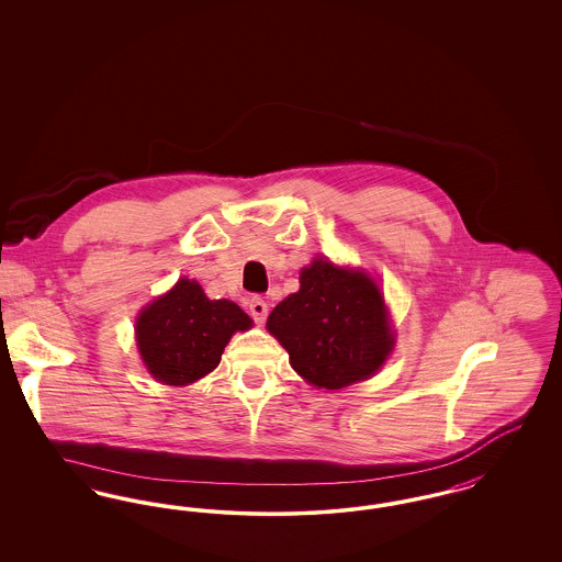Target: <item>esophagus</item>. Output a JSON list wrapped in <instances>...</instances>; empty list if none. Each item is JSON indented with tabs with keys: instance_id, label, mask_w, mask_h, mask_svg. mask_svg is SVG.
Wrapping results in <instances>:
<instances>
[{
	"instance_id": "obj_1",
	"label": "esophagus",
	"mask_w": 562,
	"mask_h": 562,
	"mask_svg": "<svg viewBox=\"0 0 562 562\" xmlns=\"http://www.w3.org/2000/svg\"><path fill=\"white\" fill-rule=\"evenodd\" d=\"M248 310H250V316L255 318V322L263 324L268 318V303L261 299V296H252L250 303H248Z\"/></svg>"
}]
</instances>
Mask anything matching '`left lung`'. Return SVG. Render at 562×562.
I'll list each match as a JSON object with an SVG mask.
<instances>
[{"label":"left lung","instance_id":"8db88e82","mask_svg":"<svg viewBox=\"0 0 562 562\" xmlns=\"http://www.w3.org/2000/svg\"><path fill=\"white\" fill-rule=\"evenodd\" d=\"M299 280V293L278 303L268 318V330L289 351L294 371L326 390L379 371L394 335L373 280L326 259L303 269Z\"/></svg>","mask_w":562,"mask_h":562}]
</instances>
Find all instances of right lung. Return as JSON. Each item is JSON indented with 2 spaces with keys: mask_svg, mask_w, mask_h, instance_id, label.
I'll return each mask as SVG.
<instances>
[{
  "mask_svg": "<svg viewBox=\"0 0 562 562\" xmlns=\"http://www.w3.org/2000/svg\"><path fill=\"white\" fill-rule=\"evenodd\" d=\"M250 324L234 301H211L198 282L183 278L140 312L136 344L158 381L188 385L214 371L232 335Z\"/></svg>",
  "mask_w": 562,
  "mask_h": 562,
  "instance_id": "obj_1",
  "label": "right lung"
}]
</instances>
